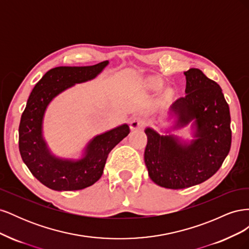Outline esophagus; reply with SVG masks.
<instances>
[{"instance_id": "1", "label": "esophagus", "mask_w": 249, "mask_h": 249, "mask_svg": "<svg viewBox=\"0 0 249 249\" xmlns=\"http://www.w3.org/2000/svg\"><path fill=\"white\" fill-rule=\"evenodd\" d=\"M144 124H145L144 118L141 117V116H135L131 119L130 127L132 130H137V129H140V127L144 125Z\"/></svg>"}]
</instances>
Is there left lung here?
Returning a JSON list of instances; mask_svg holds the SVG:
<instances>
[{
	"label": "left lung",
	"instance_id": "1",
	"mask_svg": "<svg viewBox=\"0 0 249 249\" xmlns=\"http://www.w3.org/2000/svg\"><path fill=\"white\" fill-rule=\"evenodd\" d=\"M186 76V95L169 109L173 124L161 135L144 130L147 144L144 162L153 182L168 189H184L205 182L217 172L230 153L231 115L222 90L198 69ZM191 124L193 139L184 140L171 130Z\"/></svg>",
	"mask_w": 249,
	"mask_h": 249
}]
</instances>
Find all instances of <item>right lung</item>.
<instances>
[{
    "instance_id": "obj_1",
    "label": "right lung",
    "mask_w": 249,
    "mask_h": 249,
    "mask_svg": "<svg viewBox=\"0 0 249 249\" xmlns=\"http://www.w3.org/2000/svg\"><path fill=\"white\" fill-rule=\"evenodd\" d=\"M108 60L90 66H59L37 83L22 112L18 129L21 159L32 175L52 190L73 191L93 185L104 172L108 155L130 133L127 124L96 135L78 159L61 158L52 152L43 136V119L52 101L76 84L95 79Z\"/></svg>"
}]
</instances>
